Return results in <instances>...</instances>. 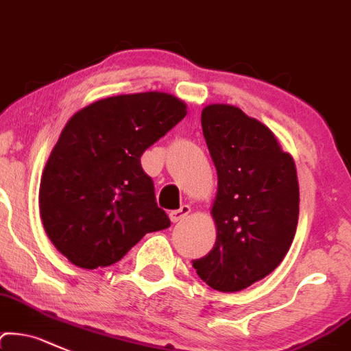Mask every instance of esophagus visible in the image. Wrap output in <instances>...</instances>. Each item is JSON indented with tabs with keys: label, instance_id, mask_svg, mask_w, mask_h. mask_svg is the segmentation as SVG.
<instances>
[{
	"label": "esophagus",
	"instance_id": "1",
	"mask_svg": "<svg viewBox=\"0 0 351 351\" xmlns=\"http://www.w3.org/2000/svg\"><path fill=\"white\" fill-rule=\"evenodd\" d=\"M189 213H191V207L189 206H180V209L171 210L169 217H171L172 222H180L182 219H186V216Z\"/></svg>",
	"mask_w": 351,
	"mask_h": 351
}]
</instances>
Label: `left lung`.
I'll list each match as a JSON object with an SVG mask.
<instances>
[{
  "label": "left lung",
  "instance_id": "1",
  "mask_svg": "<svg viewBox=\"0 0 351 351\" xmlns=\"http://www.w3.org/2000/svg\"><path fill=\"white\" fill-rule=\"evenodd\" d=\"M201 123L217 171L216 244L192 266L213 289L234 293L273 273L291 247L300 214L296 165L265 123L234 105H207Z\"/></svg>",
  "mask_w": 351,
  "mask_h": 351
}]
</instances>
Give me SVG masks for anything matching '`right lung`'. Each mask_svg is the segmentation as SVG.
<instances>
[{"label":"right lung","mask_w":351,"mask_h":351,"mask_svg":"<svg viewBox=\"0 0 351 351\" xmlns=\"http://www.w3.org/2000/svg\"><path fill=\"white\" fill-rule=\"evenodd\" d=\"M186 114L171 93L144 92L93 101L66 122L41 176L40 216L71 265L110 266L171 226L141 157Z\"/></svg>","instance_id":"right-lung-1"}]
</instances>
